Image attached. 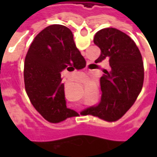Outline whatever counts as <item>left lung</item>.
I'll return each mask as SVG.
<instances>
[{
  "instance_id": "1",
  "label": "left lung",
  "mask_w": 157,
  "mask_h": 157,
  "mask_svg": "<svg viewBox=\"0 0 157 157\" xmlns=\"http://www.w3.org/2000/svg\"><path fill=\"white\" fill-rule=\"evenodd\" d=\"M94 44L100 49L95 63L109 60L111 70L100 78L101 99L98 105L86 108L82 114H92L105 121H116L129 109L140 94L144 79L142 54L127 34L113 28L95 34Z\"/></svg>"
}]
</instances>
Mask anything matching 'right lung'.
Returning a JSON list of instances; mask_svg holds the SVG:
<instances>
[{"label":"right lung","instance_id":"add662e5","mask_svg":"<svg viewBox=\"0 0 157 157\" xmlns=\"http://www.w3.org/2000/svg\"><path fill=\"white\" fill-rule=\"evenodd\" d=\"M83 60L72 32L63 25L48 26L34 38L24 62L25 89L34 107L48 121L57 123L78 114L66 107L61 72L79 70Z\"/></svg>","mask_w":157,"mask_h":157}]
</instances>
